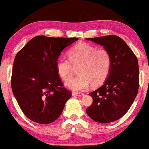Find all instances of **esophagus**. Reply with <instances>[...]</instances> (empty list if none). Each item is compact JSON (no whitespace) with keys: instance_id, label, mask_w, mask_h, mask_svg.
I'll return each instance as SVG.
<instances>
[{"instance_id":"esophagus-1","label":"esophagus","mask_w":149,"mask_h":149,"mask_svg":"<svg viewBox=\"0 0 149 149\" xmlns=\"http://www.w3.org/2000/svg\"><path fill=\"white\" fill-rule=\"evenodd\" d=\"M72 95L74 96H79V97H83L84 95V93H77V92H73Z\"/></svg>"}]
</instances>
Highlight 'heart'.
Returning <instances> with one entry per match:
<instances>
[{"label":"heart","instance_id":"obj_1","mask_svg":"<svg viewBox=\"0 0 149 149\" xmlns=\"http://www.w3.org/2000/svg\"><path fill=\"white\" fill-rule=\"evenodd\" d=\"M68 57L69 60H57L56 70L63 80L68 81L72 77L74 68L78 67L79 75L66 83V86L75 91H84L91 84L99 86L110 74L112 59L107 50L81 42L69 50Z\"/></svg>","mask_w":149,"mask_h":149}]
</instances>
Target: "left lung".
<instances>
[{"mask_svg":"<svg viewBox=\"0 0 149 149\" xmlns=\"http://www.w3.org/2000/svg\"><path fill=\"white\" fill-rule=\"evenodd\" d=\"M103 46L110 54V74L101 87L89 93L92 104L87 115L97 122L107 123L119 120L129 110L139 89L137 57L125 42L114 35L87 38Z\"/></svg>","mask_w":149,"mask_h":149,"instance_id":"1","label":"left lung"}]
</instances>
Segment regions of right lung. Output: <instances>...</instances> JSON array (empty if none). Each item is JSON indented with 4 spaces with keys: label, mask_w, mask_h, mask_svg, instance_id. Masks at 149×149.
<instances>
[{
    "label": "right lung",
    "mask_w": 149,
    "mask_h": 149,
    "mask_svg": "<svg viewBox=\"0 0 149 149\" xmlns=\"http://www.w3.org/2000/svg\"><path fill=\"white\" fill-rule=\"evenodd\" d=\"M77 40L39 35L17 53L12 90L22 112L33 122L41 124L54 122L72 97L58 74L56 62L62 50Z\"/></svg>",
    "instance_id": "1"
}]
</instances>
